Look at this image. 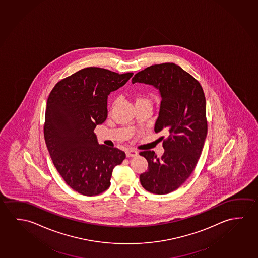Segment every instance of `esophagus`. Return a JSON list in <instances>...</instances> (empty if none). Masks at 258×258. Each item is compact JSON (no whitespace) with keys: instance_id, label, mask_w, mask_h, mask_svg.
Returning <instances> with one entry per match:
<instances>
[{"instance_id":"34e87169","label":"esophagus","mask_w":258,"mask_h":258,"mask_svg":"<svg viewBox=\"0 0 258 258\" xmlns=\"http://www.w3.org/2000/svg\"><path fill=\"white\" fill-rule=\"evenodd\" d=\"M139 155V153L135 150H127L126 151V155L127 157H135Z\"/></svg>"}]
</instances>
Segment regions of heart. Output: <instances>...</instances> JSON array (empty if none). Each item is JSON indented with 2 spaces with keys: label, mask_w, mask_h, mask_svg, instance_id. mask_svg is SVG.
Segmentation results:
<instances>
[{
  "label": "heart",
  "mask_w": 258,
  "mask_h": 258,
  "mask_svg": "<svg viewBox=\"0 0 258 258\" xmlns=\"http://www.w3.org/2000/svg\"><path fill=\"white\" fill-rule=\"evenodd\" d=\"M142 102H150V100L147 96L143 95H138L136 96V103H142Z\"/></svg>",
  "instance_id": "b5f03b06"
}]
</instances>
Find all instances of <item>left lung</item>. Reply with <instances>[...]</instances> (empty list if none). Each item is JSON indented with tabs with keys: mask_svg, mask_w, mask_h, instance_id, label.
I'll return each mask as SVG.
<instances>
[{
	"mask_svg": "<svg viewBox=\"0 0 258 258\" xmlns=\"http://www.w3.org/2000/svg\"><path fill=\"white\" fill-rule=\"evenodd\" d=\"M154 86L161 95L155 133L164 132V153L139 155L147 159L148 170L140 174L146 190L157 195L176 190L194 171L207 135L206 97L198 80L174 63L155 64L138 72L132 83ZM163 139V137H162Z\"/></svg>",
	"mask_w": 258,
	"mask_h": 258,
	"instance_id": "left-lung-1",
	"label": "left lung"
}]
</instances>
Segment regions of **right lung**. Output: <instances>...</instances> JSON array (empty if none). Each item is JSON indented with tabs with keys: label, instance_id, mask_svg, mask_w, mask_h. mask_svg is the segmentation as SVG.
I'll use <instances>...</instances> for the list:
<instances>
[{
	"label": "right lung",
	"instance_id": "obj_1",
	"mask_svg": "<svg viewBox=\"0 0 258 258\" xmlns=\"http://www.w3.org/2000/svg\"><path fill=\"white\" fill-rule=\"evenodd\" d=\"M132 75L85 68L59 81L49 95L46 147L65 182L80 194L91 197L106 190L114 167L126 157L116 147L99 145L94 130L107 118L108 95Z\"/></svg>",
	"mask_w": 258,
	"mask_h": 258
}]
</instances>
